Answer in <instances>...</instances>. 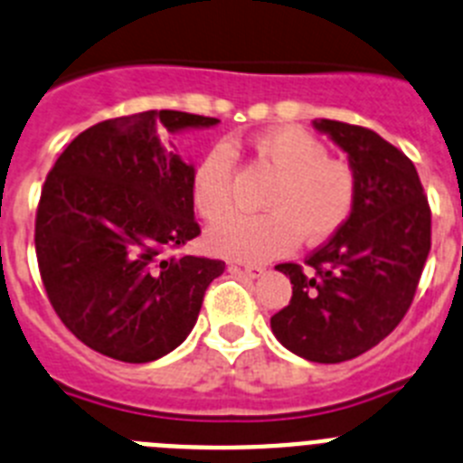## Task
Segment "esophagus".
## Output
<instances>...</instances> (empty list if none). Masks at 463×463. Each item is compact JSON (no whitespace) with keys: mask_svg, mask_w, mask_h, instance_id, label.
<instances>
[{"mask_svg":"<svg viewBox=\"0 0 463 463\" xmlns=\"http://www.w3.org/2000/svg\"><path fill=\"white\" fill-rule=\"evenodd\" d=\"M232 269H234V271H243L245 276L250 278H260L261 273H264V267H257V264H232Z\"/></svg>","mask_w":463,"mask_h":463,"instance_id":"esophagus-1","label":"esophagus"}]
</instances>
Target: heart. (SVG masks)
<instances>
[{"label":"heart","instance_id":"obj_1","mask_svg":"<svg viewBox=\"0 0 463 463\" xmlns=\"http://www.w3.org/2000/svg\"><path fill=\"white\" fill-rule=\"evenodd\" d=\"M252 153L276 171L261 206L267 213H234L208 229L206 245L215 255L267 261L288 255L304 236L322 243L353 215L357 175L343 159L329 157L326 146L301 127H276L252 138ZM234 150L213 146L192 171L190 199L203 220H220L234 202Z\"/></svg>","mask_w":463,"mask_h":463}]
</instances>
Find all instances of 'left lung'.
Returning a JSON list of instances; mask_svg holds the SVG:
<instances>
[{
	"instance_id": "8db88e82",
	"label": "left lung",
	"mask_w": 463,
	"mask_h": 463,
	"mask_svg": "<svg viewBox=\"0 0 463 463\" xmlns=\"http://www.w3.org/2000/svg\"><path fill=\"white\" fill-rule=\"evenodd\" d=\"M347 153L357 202L347 222L306 257L278 264L292 298L271 317L282 345L317 364L354 359L396 329L431 250V208L415 165L359 125L315 120Z\"/></svg>"
}]
</instances>
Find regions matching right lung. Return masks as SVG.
<instances>
[{"label":"right lung","instance_id":"add662e5","mask_svg":"<svg viewBox=\"0 0 463 463\" xmlns=\"http://www.w3.org/2000/svg\"><path fill=\"white\" fill-rule=\"evenodd\" d=\"M218 118L146 110L92 125L46 175L34 245L48 301L94 353L143 364L165 357L194 326L224 261L169 255L196 239L194 166L159 132Z\"/></svg>","mask_w":463,"mask_h":463}]
</instances>
